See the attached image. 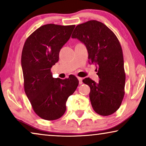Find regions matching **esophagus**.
Segmentation results:
<instances>
[{
    "label": "esophagus",
    "mask_w": 146,
    "mask_h": 146,
    "mask_svg": "<svg viewBox=\"0 0 146 146\" xmlns=\"http://www.w3.org/2000/svg\"><path fill=\"white\" fill-rule=\"evenodd\" d=\"M78 80H79L80 84H82V78L78 77Z\"/></svg>",
    "instance_id": "1"
}]
</instances>
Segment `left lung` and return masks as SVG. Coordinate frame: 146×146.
Listing matches in <instances>:
<instances>
[{
    "mask_svg": "<svg viewBox=\"0 0 146 146\" xmlns=\"http://www.w3.org/2000/svg\"><path fill=\"white\" fill-rule=\"evenodd\" d=\"M86 47L89 64L98 68V82L90 78L82 82L90 88L94 110L101 115L116 111L124 96L125 74L121 47L116 36L104 24L90 21L76 26L72 35Z\"/></svg>",
    "mask_w": 146,
    "mask_h": 146,
    "instance_id": "obj_1",
    "label": "left lung"
}]
</instances>
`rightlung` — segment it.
<instances>
[{
	"label": "right lung",
	"instance_id": "right-lung-1",
	"mask_svg": "<svg viewBox=\"0 0 146 146\" xmlns=\"http://www.w3.org/2000/svg\"><path fill=\"white\" fill-rule=\"evenodd\" d=\"M74 27L43 25L32 33L24 44L21 65L25 93L35 112L46 120L62 116L68 98L78 86L75 76L71 74L64 80L54 78L50 71Z\"/></svg>",
	"mask_w": 146,
	"mask_h": 146
}]
</instances>
